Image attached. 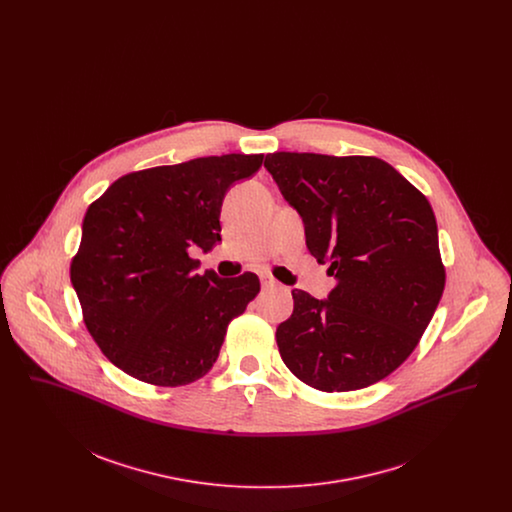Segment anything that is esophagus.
Segmentation results:
<instances>
[{"label":"esophagus","instance_id":"34e87169","mask_svg":"<svg viewBox=\"0 0 512 512\" xmlns=\"http://www.w3.org/2000/svg\"><path fill=\"white\" fill-rule=\"evenodd\" d=\"M261 286H263L265 290H276V288H280V284H278L272 276H268V274H261Z\"/></svg>","mask_w":512,"mask_h":512}]
</instances>
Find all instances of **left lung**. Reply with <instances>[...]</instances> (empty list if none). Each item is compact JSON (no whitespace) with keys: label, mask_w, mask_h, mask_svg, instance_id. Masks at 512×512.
<instances>
[{"label":"left lung","mask_w":512,"mask_h":512,"mask_svg":"<svg viewBox=\"0 0 512 512\" xmlns=\"http://www.w3.org/2000/svg\"><path fill=\"white\" fill-rule=\"evenodd\" d=\"M265 167L338 280L326 301L293 290L292 317L276 328L284 365L328 393L384 380L413 353L445 288L432 205L378 157L276 151Z\"/></svg>","instance_id":"obj_1"}]
</instances>
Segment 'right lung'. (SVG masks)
Instances as JSON below:
<instances>
[{
  "label": "right lung",
  "mask_w": 512,
  "mask_h": 512,
  "mask_svg": "<svg viewBox=\"0 0 512 512\" xmlns=\"http://www.w3.org/2000/svg\"><path fill=\"white\" fill-rule=\"evenodd\" d=\"M261 165V153H230L130 172L88 207L71 282L90 336L128 376L176 388L215 365L261 284L197 274L190 251L220 242L224 195Z\"/></svg>",
  "instance_id": "obj_1"
}]
</instances>
